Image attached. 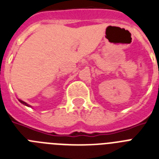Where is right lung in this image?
I'll return each mask as SVG.
<instances>
[{"instance_id": "1", "label": "right lung", "mask_w": 159, "mask_h": 159, "mask_svg": "<svg viewBox=\"0 0 159 159\" xmlns=\"http://www.w3.org/2000/svg\"><path fill=\"white\" fill-rule=\"evenodd\" d=\"M19 100V101H20V102L21 103V104H24V105H26V106H28V107H31L30 105H29V104H26V103H25V102H24V101H22V100Z\"/></svg>"}]
</instances>
